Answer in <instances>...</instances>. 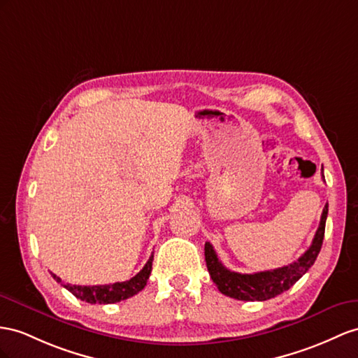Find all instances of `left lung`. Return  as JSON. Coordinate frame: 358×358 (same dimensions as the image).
I'll list each match as a JSON object with an SVG mask.
<instances>
[{
  "label": "left lung",
  "mask_w": 358,
  "mask_h": 358,
  "mask_svg": "<svg viewBox=\"0 0 358 358\" xmlns=\"http://www.w3.org/2000/svg\"><path fill=\"white\" fill-rule=\"evenodd\" d=\"M328 215V204H325L320 216L319 228L311 242L310 248L301 257L287 266L255 273H239L227 269L213 250V245L207 242L204 246L206 263L210 277L224 295L239 301H266L275 298L284 290H289L302 275H304L317 257L324 242L325 222Z\"/></svg>",
  "instance_id": "left-lung-1"
}]
</instances>
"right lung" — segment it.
<instances>
[{
    "label": "right lung",
    "instance_id": "right-lung-1",
    "mask_svg": "<svg viewBox=\"0 0 358 358\" xmlns=\"http://www.w3.org/2000/svg\"><path fill=\"white\" fill-rule=\"evenodd\" d=\"M152 260L154 255H151L150 260L146 262L143 269L128 281L103 284V286H76V284L69 282L65 284L56 273L51 275L54 280L60 282L63 287L68 289L72 295L81 301H86L89 304H113V302H119L134 296L136 293H139L146 286V281H148L152 271Z\"/></svg>",
    "mask_w": 358,
    "mask_h": 358
}]
</instances>
